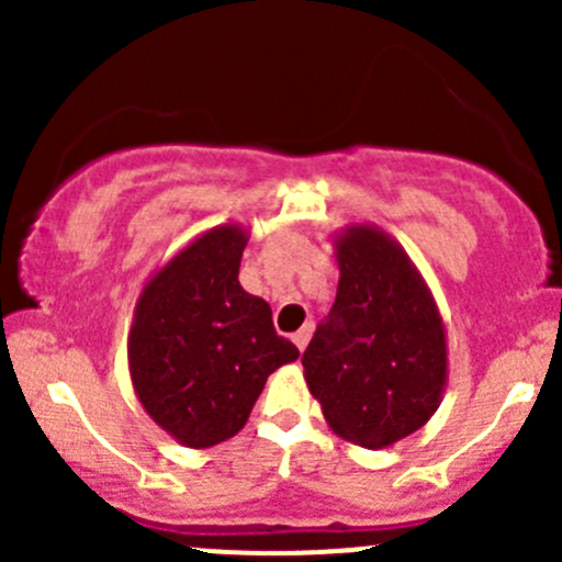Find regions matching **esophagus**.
Masks as SVG:
<instances>
[{"instance_id":"34e87169","label":"esophagus","mask_w":562,"mask_h":562,"mask_svg":"<svg viewBox=\"0 0 562 562\" xmlns=\"http://www.w3.org/2000/svg\"><path fill=\"white\" fill-rule=\"evenodd\" d=\"M310 337H313V323H304V326L299 328L296 334H293V345H296L299 350H304V348H307Z\"/></svg>"}]
</instances>
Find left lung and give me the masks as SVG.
Listing matches in <instances>:
<instances>
[{
    "mask_svg": "<svg viewBox=\"0 0 562 562\" xmlns=\"http://www.w3.org/2000/svg\"><path fill=\"white\" fill-rule=\"evenodd\" d=\"M334 258L337 299L302 356L304 381L334 435L389 449L443 400L446 323L411 255L378 225H345Z\"/></svg>",
    "mask_w": 562,
    "mask_h": 562,
    "instance_id": "obj_1",
    "label": "left lung"
}]
</instances>
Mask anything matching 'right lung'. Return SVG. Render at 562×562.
Returning a JSON list of instances; mask_svg holds the SVG:
<instances>
[{
    "instance_id": "1",
    "label": "right lung",
    "mask_w": 562,
    "mask_h": 562,
    "mask_svg": "<svg viewBox=\"0 0 562 562\" xmlns=\"http://www.w3.org/2000/svg\"><path fill=\"white\" fill-rule=\"evenodd\" d=\"M249 231L223 223L171 255L140 288L127 334L135 396L187 449H209L247 424L266 378L299 359L271 307L239 282Z\"/></svg>"
}]
</instances>
